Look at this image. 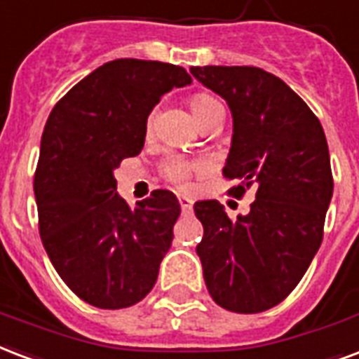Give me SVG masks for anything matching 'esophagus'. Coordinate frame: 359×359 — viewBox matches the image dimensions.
I'll return each mask as SVG.
<instances>
[{
    "label": "esophagus",
    "mask_w": 359,
    "mask_h": 359,
    "mask_svg": "<svg viewBox=\"0 0 359 359\" xmlns=\"http://www.w3.org/2000/svg\"><path fill=\"white\" fill-rule=\"evenodd\" d=\"M180 206H182L183 214H189L191 210H193V201L185 198V196H180Z\"/></svg>",
    "instance_id": "esophagus-1"
}]
</instances>
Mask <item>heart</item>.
Returning a JSON list of instances; mask_svg holds the SVG:
<instances>
[{
    "instance_id": "b5f03b06",
    "label": "heart",
    "mask_w": 359,
    "mask_h": 359,
    "mask_svg": "<svg viewBox=\"0 0 359 359\" xmlns=\"http://www.w3.org/2000/svg\"><path fill=\"white\" fill-rule=\"evenodd\" d=\"M191 109L195 113V117L201 121L202 125L208 123L212 118L223 117V107H221L219 100L210 96L206 93H198L191 96ZM153 125V118H149L147 126L151 128ZM204 168L201 163H195V161H189V158L182 157V155H170V157L164 158L163 166H161V172H163L164 180L168 183H172L177 189H183L187 187L191 182V177L196 172H201Z\"/></svg>"
}]
</instances>
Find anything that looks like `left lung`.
Segmentation results:
<instances>
[{
    "label": "left lung",
    "instance_id": "obj_1",
    "mask_svg": "<svg viewBox=\"0 0 359 359\" xmlns=\"http://www.w3.org/2000/svg\"><path fill=\"white\" fill-rule=\"evenodd\" d=\"M191 74L233 111L223 177L238 183L229 195L255 191L250 214L236 219L219 202L195 204L204 282L225 311H269L295 290L322 244L333 195L327 140L303 98L261 67L196 66Z\"/></svg>",
    "mask_w": 359,
    "mask_h": 359
}]
</instances>
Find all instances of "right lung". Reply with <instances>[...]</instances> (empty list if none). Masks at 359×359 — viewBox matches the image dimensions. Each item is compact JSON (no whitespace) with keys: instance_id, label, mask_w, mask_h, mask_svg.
<instances>
[{"instance_id":"1","label":"right lung","mask_w":359,"mask_h":359,"mask_svg":"<svg viewBox=\"0 0 359 359\" xmlns=\"http://www.w3.org/2000/svg\"><path fill=\"white\" fill-rule=\"evenodd\" d=\"M191 75L166 62H107L62 96L48 115L34 176L43 246L85 303L117 311L140 303L172 246L180 202L151 191L130 208L113 170L142 153L147 117Z\"/></svg>"}]
</instances>
